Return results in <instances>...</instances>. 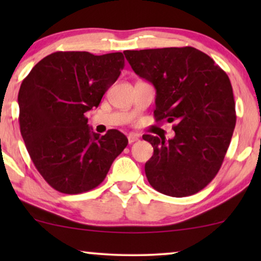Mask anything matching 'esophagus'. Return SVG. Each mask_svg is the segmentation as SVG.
Instances as JSON below:
<instances>
[{
  "mask_svg": "<svg viewBox=\"0 0 261 261\" xmlns=\"http://www.w3.org/2000/svg\"><path fill=\"white\" fill-rule=\"evenodd\" d=\"M138 140H139V135L138 134L130 133L129 135H128V142H129V144H133V142L138 141Z\"/></svg>",
  "mask_w": 261,
  "mask_h": 261,
  "instance_id": "34e87169",
  "label": "esophagus"
}]
</instances>
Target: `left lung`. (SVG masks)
<instances>
[{
    "instance_id": "8db88e82",
    "label": "left lung",
    "mask_w": 261,
    "mask_h": 261,
    "mask_svg": "<svg viewBox=\"0 0 261 261\" xmlns=\"http://www.w3.org/2000/svg\"><path fill=\"white\" fill-rule=\"evenodd\" d=\"M139 77L154 85L155 121L174 122V137L145 134L153 155L146 177L156 191L187 197L204 189L219 172L237 123L227 73L195 47L124 51Z\"/></svg>"
}]
</instances>
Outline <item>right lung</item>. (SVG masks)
Masks as SVG:
<instances>
[{
    "instance_id": "right-lung-1",
    "label": "right lung",
    "mask_w": 261,
    "mask_h": 261,
    "mask_svg": "<svg viewBox=\"0 0 261 261\" xmlns=\"http://www.w3.org/2000/svg\"><path fill=\"white\" fill-rule=\"evenodd\" d=\"M124 66L121 52H55L21 83L20 132L42 178L63 194H82L105 180L128 139L117 129L92 132L85 113L97 108Z\"/></svg>"
}]
</instances>
